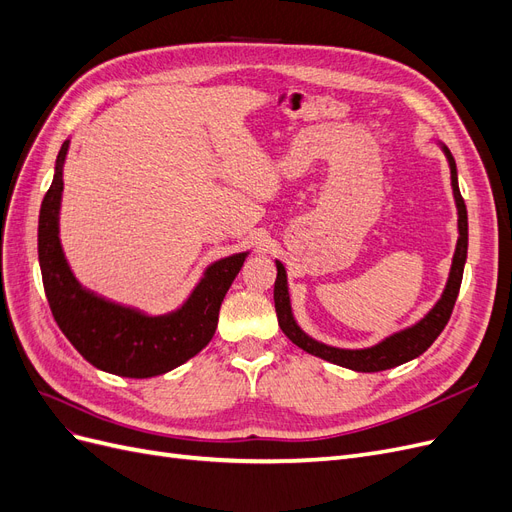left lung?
Instances as JSON below:
<instances>
[{
    "instance_id": "1",
    "label": "left lung",
    "mask_w": 512,
    "mask_h": 512,
    "mask_svg": "<svg viewBox=\"0 0 512 512\" xmlns=\"http://www.w3.org/2000/svg\"><path fill=\"white\" fill-rule=\"evenodd\" d=\"M444 153L448 162H451V183H453V194L457 200V209H459V241H457V250L453 256V267H451V277H448L446 290L442 294V299L438 305L431 309L427 318H423L416 327L401 331L393 337L386 339V342L367 348V350H337L322 346L314 339H309L299 327L297 322L292 320L290 314V299H288V286H286V269L282 267V262H277V280L273 288V301H275V312H277V322L284 331V335L290 339L292 344H297L305 352L320 356V359L342 365L354 371H382V369H391L401 363H406L414 356L423 354L433 342H436L438 335L444 331L446 322L451 320L453 307L457 301V294L461 288L463 280V265H466V256H468V211L466 203H463V196L459 192V183H457V168L455 160L451 156V151L444 147Z\"/></svg>"
}]
</instances>
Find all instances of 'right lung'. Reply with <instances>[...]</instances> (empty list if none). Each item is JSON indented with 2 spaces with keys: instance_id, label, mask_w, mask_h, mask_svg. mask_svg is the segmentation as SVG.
I'll return each mask as SVG.
<instances>
[{
  "instance_id": "add662e5",
  "label": "right lung",
  "mask_w": 512,
  "mask_h": 512,
  "mask_svg": "<svg viewBox=\"0 0 512 512\" xmlns=\"http://www.w3.org/2000/svg\"><path fill=\"white\" fill-rule=\"evenodd\" d=\"M68 143L61 145L55 177L44 194L38 220V258L42 284L55 322L83 359L108 374L151 378L179 367L203 350L218 329L220 305L243 267L245 254L209 267L203 282L181 309L168 316H143L91 294L74 280L57 237V213Z\"/></svg>"
}]
</instances>
